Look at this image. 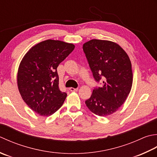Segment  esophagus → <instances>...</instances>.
I'll use <instances>...</instances> for the list:
<instances>
[{"label": "esophagus", "instance_id": "1", "mask_svg": "<svg viewBox=\"0 0 157 157\" xmlns=\"http://www.w3.org/2000/svg\"><path fill=\"white\" fill-rule=\"evenodd\" d=\"M69 90L70 91H76L78 90V88H73V87H70L69 89Z\"/></svg>", "mask_w": 157, "mask_h": 157}]
</instances>
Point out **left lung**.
<instances>
[{
	"label": "left lung",
	"mask_w": 157,
	"mask_h": 157,
	"mask_svg": "<svg viewBox=\"0 0 157 157\" xmlns=\"http://www.w3.org/2000/svg\"><path fill=\"white\" fill-rule=\"evenodd\" d=\"M82 49L95 81L102 82L93 90L86 105L95 114L108 116L122 105L132 89L129 57L119 44L109 40L93 39L83 44Z\"/></svg>",
	"instance_id": "left-lung-1"
}]
</instances>
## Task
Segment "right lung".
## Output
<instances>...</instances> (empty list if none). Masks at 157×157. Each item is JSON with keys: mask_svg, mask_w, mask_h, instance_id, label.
Here are the masks:
<instances>
[{"mask_svg": "<svg viewBox=\"0 0 157 157\" xmlns=\"http://www.w3.org/2000/svg\"><path fill=\"white\" fill-rule=\"evenodd\" d=\"M75 49L63 41L47 40L28 51L17 72V86L28 106L40 116L55 113L63 105L67 94L59 90L57 68Z\"/></svg>", "mask_w": 157, "mask_h": 157, "instance_id": "obj_1", "label": "right lung"}]
</instances>
